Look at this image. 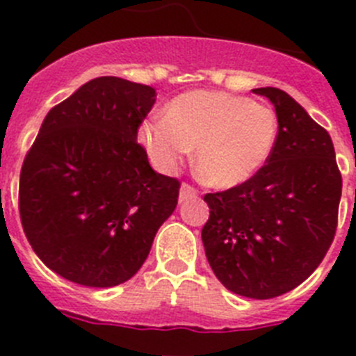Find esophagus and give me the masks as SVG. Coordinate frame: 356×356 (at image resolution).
<instances>
[{
	"label": "esophagus",
	"mask_w": 356,
	"mask_h": 356,
	"mask_svg": "<svg viewBox=\"0 0 356 356\" xmlns=\"http://www.w3.org/2000/svg\"><path fill=\"white\" fill-rule=\"evenodd\" d=\"M197 196V188L193 187L191 184H184L180 187V201L188 200V197H194Z\"/></svg>",
	"instance_id": "esophagus-1"
}]
</instances>
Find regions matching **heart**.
<instances>
[{"label": "heart", "instance_id": "b5f03b06", "mask_svg": "<svg viewBox=\"0 0 356 356\" xmlns=\"http://www.w3.org/2000/svg\"><path fill=\"white\" fill-rule=\"evenodd\" d=\"M162 171L175 169L196 146V169L207 184L228 188L248 181L271 156L278 118L271 106L222 90H191L137 131Z\"/></svg>", "mask_w": 356, "mask_h": 356}]
</instances>
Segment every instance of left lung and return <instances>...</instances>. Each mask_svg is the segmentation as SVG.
<instances>
[{
    "label": "left lung",
    "mask_w": 356,
    "mask_h": 356,
    "mask_svg": "<svg viewBox=\"0 0 356 356\" xmlns=\"http://www.w3.org/2000/svg\"><path fill=\"white\" fill-rule=\"evenodd\" d=\"M275 105L278 139L262 169L241 185L205 194L207 259L228 291L271 300L303 284L332 246L342 176L332 137L276 87L253 89Z\"/></svg>",
    "instance_id": "left-lung-1"
}]
</instances>
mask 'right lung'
Here are the masks:
<instances>
[{"label": "right lung", "mask_w": 356, "mask_h": 356, "mask_svg": "<svg viewBox=\"0 0 356 356\" xmlns=\"http://www.w3.org/2000/svg\"><path fill=\"white\" fill-rule=\"evenodd\" d=\"M155 89L94 78L53 106L24 156L19 216L30 246L62 278L115 287L143 267L180 180L151 169L137 131Z\"/></svg>", "instance_id": "right-lung-1"}]
</instances>
